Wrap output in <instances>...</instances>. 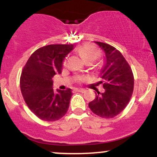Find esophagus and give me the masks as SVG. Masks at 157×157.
Masks as SVG:
<instances>
[{
    "label": "esophagus",
    "instance_id": "1",
    "mask_svg": "<svg viewBox=\"0 0 157 157\" xmlns=\"http://www.w3.org/2000/svg\"><path fill=\"white\" fill-rule=\"evenodd\" d=\"M75 90H76V91H78V92H82V93H83L86 91V90L82 89H76Z\"/></svg>",
    "mask_w": 157,
    "mask_h": 157
}]
</instances>
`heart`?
Listing matches in <instances>:
<instances>
[{"label": "heart", "instance_id": "b5f03b06", "mask_svg": "<svg viewBox=\"0 0 157 157\" xmlns=\"http://www.w3.org/2000/svg\"><path fill=\"white\" fill-rule=\"evenodd\" d=\"M77 52L80 55L82 58L87 62H93L95 60H97V57L100 55V52H99L98 50L94 46H92L91 44H86L80 46V47L77 48ZM67 60H64L63 64L66 65ZM83 80V77H77V80L81 81Z\"/></svg>", "mask_w": 157, "mask_h": 157}]
</instances>
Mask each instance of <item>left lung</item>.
Instances as JSON below:
<instances>
[{"instance_id": "obj_1", "label": "left lung", "mask_w": 157, "mask_h": 157, "mask_svg": "<svg viewBox=\"0 0 157 157\" xmlns=\"http://www.w3.org/2000/svg\"><path fill=\"white\" fill-rule=\"evenodd\" d=\"M94 43L105 53V64L100 73V77L105 81V91H97L96 97L89 102V107L100 117L113 118L121 113L130 101L134 91V75L120 51L105 43Z\"/></svg>"}]
</instances>
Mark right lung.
Segmentation results:
<instances>
[{
    "label": "right lung",
    "instance_id": "add662e5",
    "mask_svg": "<svg viewBox=\"0 0 157 157\" xmlns=\"http://www.w3.org/2000/svg\"><path fill=\"white\" fill-rule=\"evenodd\" d=\"M73 44H52L37 49L23 67L20 79L23 97L29 109L44 121L60 120L67 112L72 92L53 89V77L61 74L66 56Z\"/></svg>",
    "mask_w": 157,
    "mask_h": 157
}]
</instances>
